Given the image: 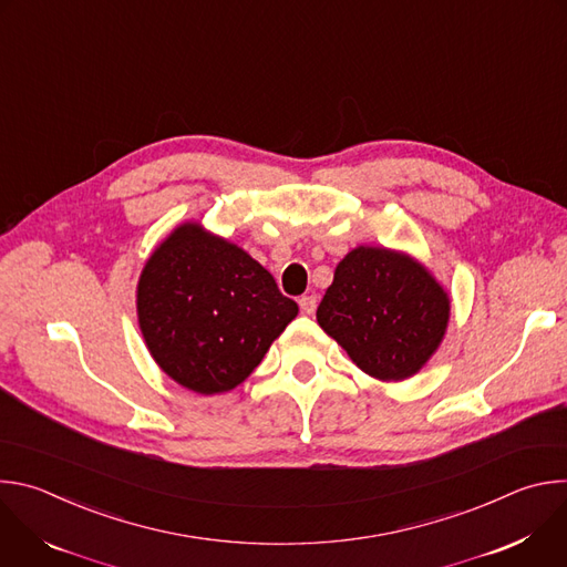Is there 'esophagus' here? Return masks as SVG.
Here are the masks:
<instances>
[{"instance_id":"esophagus-1","label":"esophagus","mask_w":567,"mask_h":567,"mask_svg":"<svg viewBox=\"0 0 567 567\" xmlns=\"http://www.w3.org/2000/svg\"><path fill=\"white\" fill-rule=\"evenodd\" d=\"M298 305H300V311L302 313H307V316H311L313 311H316V305H318V298L313 296V293H307V296H300V300H298Z\"/></svg>"}]
</instances>
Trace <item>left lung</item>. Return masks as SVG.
<instances>
[{
    "instance_id": "obj_1",
    "label": "left lung",
    "mask_w": 567,
    "mask_h": 567,
    "mask_svg": "<svg viewBox=\"0 0 567 567\" xmlns=\"http://www.w3.org/2000/svg\"><path fill=\"white\" fill-rule=\"evenodd\" d=\"M451 298L411 254L357 247L337 267L316 320L365 374L379 381L415 377L437 352Z\"/></svg>"
}]
</instances>
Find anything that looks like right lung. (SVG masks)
Masks as SVG:
<instances>
[{"instance_id": "obj_1", "label": "right lung", "mask_w": 567, "mask_h": 567, "mask_svg": "<svg viewBox=\"0 0 567 567\" xmlns=\"http://www.w3.org/2000/svg\"><path fill=\"white\" fill-rule=\"evenodd\" d=\"M136 316L161 370L197 394H219L247 381L298 305L235 241L184 221L143 265Z\"/></svg>"}]
</instances>
